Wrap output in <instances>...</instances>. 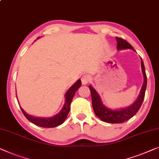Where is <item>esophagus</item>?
Segmentation results:
<instances>
[{"label": "esophagus", "instance_id": "34e87169", "mask_svg": "<svg viewBox=\"0 0 159 159\" xmlns=\"http://www.w3.org/2000/svg\"><path fill=\"white\" fill-rule=\"evenodd\" d=\"M81 81H82V84H87L89 81V75H84L82 76V78H81Z\"/></svg>", "mask_w": 159, "mask_h": 159}]
</instances>
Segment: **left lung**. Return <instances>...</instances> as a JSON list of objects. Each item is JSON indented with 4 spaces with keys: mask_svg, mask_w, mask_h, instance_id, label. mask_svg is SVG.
Segmentation results:
<instances>
[{
    "mask_svg": "<svg viewBox=\"0 0 159 159\" xmlns=\"http://www.w3.org/2000/svg\"><path fill=\"white\" fill-rule=\"evenodd\" d=\"M117 41V49H133L132 46L129 43H128L125 40L121 38L116 37ZM135 51V50H134ZM141 69L143 75V84L141 93L139 94V98L135 101L134 103L130 106L125 108H122L120 110H111L105 107L102 104L101 101L100 97L99 96L98 93L93 88L91 85H89V88L91 92L92 101H93V107L94 112L97 116L102 121L106 122L108 123H123L130 118L134 116L139 110L141 107L143 101L144 100L145 93H146V85H147V77L146 74V70H145V66L143 61L141 59Z\"/></svg>",
    "mask_w": 159,
    "mask_h": 159,
    "instance_id": "left-lung-1",
    "label": "left lung"
}]
</instances>
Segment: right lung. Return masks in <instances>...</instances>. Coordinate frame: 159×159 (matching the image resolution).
I'll use <instances>...</instances> for the list:
<instances>
[{
    "label": "right lung",
    "instance_id": "1",
    "mask_svg": "<svg viewBox=\"0 0 159 159\" xmlns=\"http://www.w3.org/2000/svg\"><path fill=\"white\" fill-rule=\"evenodd\" d=\"M81 80H78L75 83L68 89L65 94V102L60 110V112L57 115H55L51 118H38L36 116H32L31 115L27 114L24 110L20 107L22 112L24 113L25 117L31 122V123L35 124V125L40 126L42 128H54L57 127L61 124H62L67 116L70 110V105L72 102V98L75 94L78 89L81 86Z\"/></svg>",
    "mask_w": 159,
    "mask_h": 159
}]
</instances>
